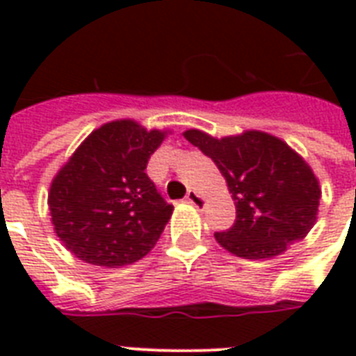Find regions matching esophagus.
<instances>
[{
  "instance_id": "34e87169",
  "label": "esophagus",
  "mask_w": 356,
  "mask_h": 356,
  "mask_svg": "<svg viewBox=\"0 0 356 356\" xmlns=\"http://www.w3.org/2000/svg\"><path fill=\"white\" fill-rule=\"evenodd\" d=\"M186 201H188L190 205H194L195 209H203L205 207V200L201 197L195 190H188V194H186Z\"/></svg>"
}]
</instances>
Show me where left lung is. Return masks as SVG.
I'll return each mask as SVG.
<instances>
[{
    "mask_svg": "<svg viewBox=\"0 0 356 356\" xmlns=\"http://www.w3.org/2000/svg\"><path fill=\"white\" fill-rule=\"evenodd\" d=\"M184 138L211 156L236 207L234 225L216 242L243 259H273L309 234L321 188L312 168L286 142L264 131L214 138L200 129Z\"/></svg>",
    "mask_w": 356,
    "mask_h": 356,
    "instance_id": "8db88e82",
    "label": "left lung"
}]
</instances>
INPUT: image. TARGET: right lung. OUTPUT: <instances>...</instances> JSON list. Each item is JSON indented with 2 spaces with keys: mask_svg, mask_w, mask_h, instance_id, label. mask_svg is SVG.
<instances>
[{
  "mask_svg": "<svg viewBox=\"0 0 356 356\" xmlns=\"http://www.w3.org/2000/svg\"><path fill=\"white\" fill-rule=\"evenodd\" d=\"M166 134L134 120L103 123L53 177L47 194L53 229L77 259L118 268L155 248L173 207L145 166Z\"/></svg>",
  "mask_w": 356,
  "mask_h": 356,
  "instance_id": "add662e5",
  "label": "right lung"
}]
</instances>
